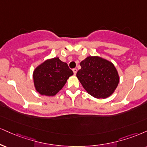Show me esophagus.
I'll return each instance as SVG.
<instances>
[{"instance_id":"34e87169","label":"esophagus","mask_w":147,"mask_h":147,"mask_svg":"<svg viewBox=\"0 0 147 147\" xmlns=\"http://www.w3.org/2000/svg\"><path fill=\"white\" fill-rule=\"evenodd\" d=\"M72 71H73V72H74V75H76V74H77V68H73L72 69Z\"/></svg>"}]
</instances>
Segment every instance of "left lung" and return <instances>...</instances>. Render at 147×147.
Returning <instances> with one entry per match:
<instances>
[{"label":"left lung","mask_w":147,"mask_h":147,"mask_svg":"<svg viewBox=\"0 0 147 147\" xmlns=\"http://www.w3.org/2000/svg\"><path fill=\"white\" fill-rule=\"evenodd\" d=\"M80 66L77 77L89 94L96 98H106L114 92L120 77L112 62L98 56H88Z\"/></svg>","instance_id":"left-lung-1"}]
</instances>
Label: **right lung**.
I'll list each match as a JSON object with an SVG mask.
<instances>
[{"label":"right lung","mask_w":147,"mask_h":147,"mask_svg":"<svg viewBox=\"0 0 147 147\" xmlns=\"http://www.w3.org/2000/svg\"><path fill=\"white\" fill-rule=\"evenodd\" d=\"M73 72L59 57L50 58L38 65L33 72L35 90L41 95L54 96L62 89Z\"/></svg>","instance_id":"add662e5"}]
</instances>
